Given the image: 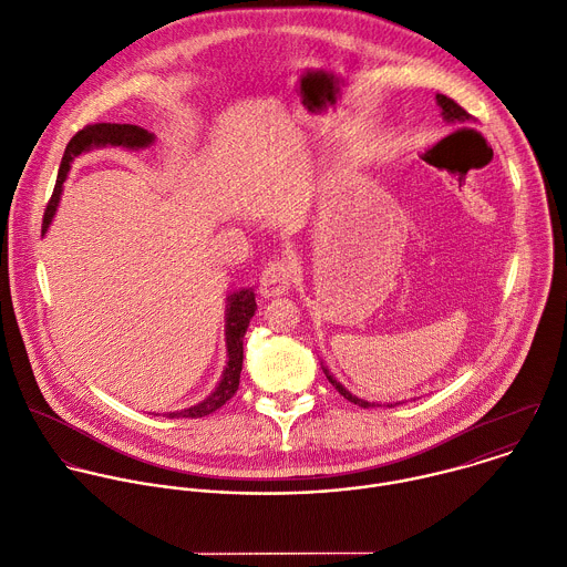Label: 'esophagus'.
Segmentation results:
<instances>
[{"instance_id": "34e87169", "label": "esophagus", "mask_w": 567, "mask_h": 567, "mask_svg": "<svg viewBox=\"0 0 567 567\" xmlns=\"http://www.w3.org/2000/svg\"><path fill=\"white\" fill-rule=\"evenodd\" d=\"M290 281H292V270H290L288 261L275 259L261 272L259 290L264 297H281L290 290Z\"/></svg>"}]
</instances>
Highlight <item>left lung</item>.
Instances as JSON below:
<instances>
[{"mask_svg": "<svg viewBox=\"0 0 567 567\" xmlns=\"http://www.w3.org/2000/svg\"><path fill=\"white\" fill-rule=\"evenodd\" d=\"M436 104H439V109H441V115H443V120L445 122H450V124H470L472 122V115L470 113H465L454 100H450V97H445V95H436ZM323 372H326V377H328V381L337 388V392L339 394H343V399H348L350 403H354V405H361V408H372L374 403H370V401H363V399H359V396H354L352 392H348L330 372H328V368H323ZM379 405V403H377ZM392 405H396V403H390V408Z\"/></svg>", "mask_w": 567, "mask_h": 567, "instance_id": "1", "label": "left lung"}]
</instances>
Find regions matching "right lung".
I'll return each mask as SVG.
<instances>
[{
    "instance_id": "right-lung-1",
    "label": "right lung",
    "mask_w": 567,
    "mask_h": 567,
    "mask_svg": "<svg viewBox=\"0 0 567 567\" xmlns=\"http://www.w3.org/2000/svg\"><path fill=\"white\" fill-rule=\"evenodd\" d=\"M155 142V135L148 133L146 128L133 126V124H93L82 128L66 146L64 157H62V166H60V175H58V184L53 190V197L47 206L44 213V224H42V233L49 230L58 206H60V197H62V186L66 182V175L71 171V164L78 155L91 151V148H102V146H124V148H148ZM257 310V301H255V292L252 288H244L239 292L228 295V306H226V350H228V363L226 370L221 374L219 385L197 405H190L186 410H177V412H168L164 416L168 419H199L206 416L215 410H219L228 399H233V394L239 388V374H241V363H244V334L250 326V319L255 317Z\"/></svg>"
}]
</instances>
